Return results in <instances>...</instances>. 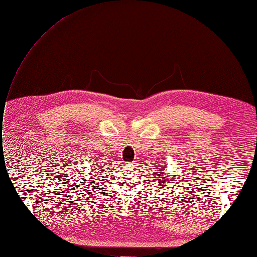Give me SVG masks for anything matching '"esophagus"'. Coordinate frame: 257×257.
<instances>
[{"label":"esophagus","mask_w":257,"mask_h":257,"mask_svg":"<svg viewBox=\"0 0 257 257\" xmlns=\"http://www.w3.org/2000/svg\"><path fill=\"white\" fill-rule=\"evenodd\" d=\"M126 166H128V167H130V168H134L135 166H137V163L134 161V162H131V163H127Z\"/></svg>","instance_id":"obj_1"}]
</instances>
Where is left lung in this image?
Returning <instances> with one entry per match:
<instances>
[{
  "label": "left lung",
  "instance_id": "obj_1",
  "mask_svg": "<svg viewBox=\"0 0 257 257\" xmlns=\"http://www.w3.org/2000/svg\"><path fill=\"white\" fill-rule=\"evenodd\" d=\"M151 174H153V173H151ZM156 174H157V175H155V176H156L155 178L158 180V182L160 183V186H166V185H165L166 183H170L169 181H173V180H170V178H167V177L170 176V175H167L166 168L159 170V172H157Z\"/></svg>",
  "mask_w": 257,
  "mask_h": 257
}]
</instances>
